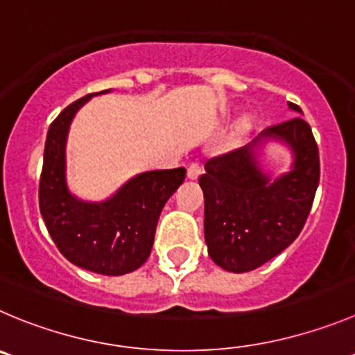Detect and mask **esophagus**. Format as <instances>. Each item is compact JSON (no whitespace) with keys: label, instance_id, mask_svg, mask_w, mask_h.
Returning <instances> with one entry per match:
<instances>
[{"label":"esophagus","instance_id":"obj_1","mask_svg":"<svg viewBox=\"0 0 355 355\" xmlns=\"http://www.w3.org/2000/svg\"><path fill=\"white\" fill-rule=\"evenodd\" d=\"M200 172H202V167H200V164H197V162H191L187 168V174L190 180H197L198 175H200Z\"/></svg>","mask_w":355,"mask_h":355}]
</instances>
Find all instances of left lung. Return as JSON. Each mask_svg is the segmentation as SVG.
Listing matches in <instances>:
<instances>
[{
    "label": "left lung",
    "mask_w": 355,
    "mask_h": 355,
    "mask_svg": "<svg viewBox=\"0 0 355 355\" xmlns=\"http://www.w3.org/2000/svg\"><path fill=\"white\" fill-rule=\"evenodd\" d=\"M289 107L302 113L300 106ZM266 139L288 144L293 167L277 180L259 168L254 148ZM319 150L302 116L263 130L248 146L205 162L204 232L209 256L228 272L244 273L270 261L305 226L319 184Z\"/></svg>",
    "instance_id": "obj_1"
}]
</instances>
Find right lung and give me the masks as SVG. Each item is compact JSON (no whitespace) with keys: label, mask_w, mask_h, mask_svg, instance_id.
I'll return each instance as SVG.
<instances>
[{"label":"right lung","mask_w":355,"mask_h":355,"mask_svg":"<svg viewBox=\"0 0 355 355\" xmlns=\"http://www.w3.org/2000/svg\"><path fill=\"white\" fill-rule=\"evenodd\" d=\"M92 96L74 101L50 125L40 178V211L67 261L103 275H123L150 256L162 209L184 181L187 168L143 172L104 202H83L71 195L66 184L67 130L76 111Z\"/></svg>","instance_id":"right-lung-1"}]
</instances>
